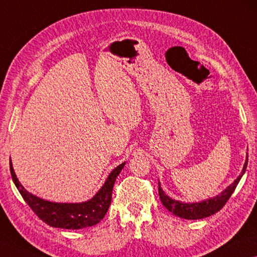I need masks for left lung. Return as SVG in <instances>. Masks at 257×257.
Returning <instances> with one entry per match:
<instances>
[{
    "label": "left lung",
    "mask_w": 257,
    "mask_h": 257,
    "mask_svg": "<svg viewBox=\"0 0 257 257\" xmlns=\"http://www.w3.org/2000/svg\"><path fill=\"white\" fill-rule=\"evenodd\" d=\"M247 164H248V155L246 156V162H244L241 175H240L238 178H236L233 183L230 185V186L225 189V191L220 193V194H218L215 197H211V199L201 201V202L184 203V202H180V201L173 200L163 192V189H162L159 181V194H160L161 202L163 203V206L167 208L169 211H171L173 215L178 216L180 218L202 219V218H206V217L214 215L217 211H219L220 209L225 206V203L227 202V200L230 199L232 193L234 192L236 185L239 184L240 179H241L244 171H246Z\"/></svg>",
    "instance_id": "left-lung-1"
}]
</instances>
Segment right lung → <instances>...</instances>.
Returning <instances> with one entry per match:
<instances>
[{
	"label": "right lung",
	"instance_id": "1",
	"mask_svg": "<svg viewBox=\"0 0 257 257\" xmlns=\"http://www.w3.org/2000/svg\"><path fill=\"white\" fill-rule=\"evenodd\" d=\"M124 165L125 162L113 169L100 191L92 199L81 203H57L40 199V197L27 192L19 183L11 161L10 172L16 187L18 188L23 199L39 218L51 227L79 230V228L93 226L103 219L110 203H111L113 185H115L117 176L119 175Z\"/></svg>",
	"mask_w": 257,
	"mask_h": 257
}]
</instances>
